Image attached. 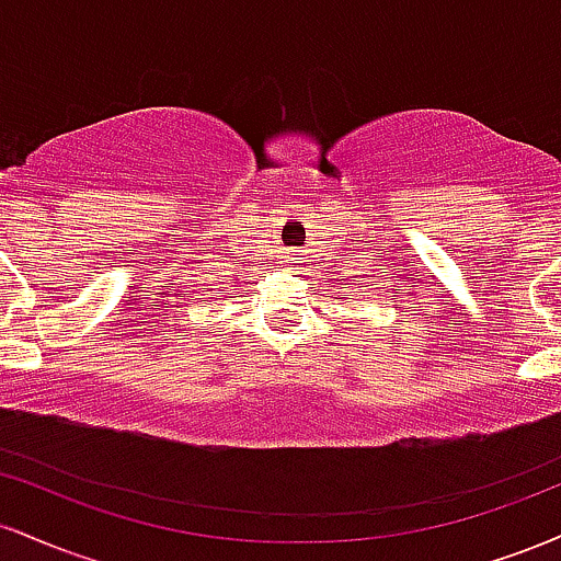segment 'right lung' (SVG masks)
<instances>
[{"label":"right lung","mask_w":561,"mask_h":561,"mask_svg":"<svg viewBox=\"0 0 561 561\" xmlns=\"http://www.w3.org/2000/svg\"><path fill=\"white\" fill-rule=\"evenodd\" d=\"M197 285H199V282H197ZM197 285H190L186 289H197ZM199 293L208 295V293H210V285H199ZM197 300H199V298H197Z\"/></svg>","instance_id":"obj_1"}]
</instances>
